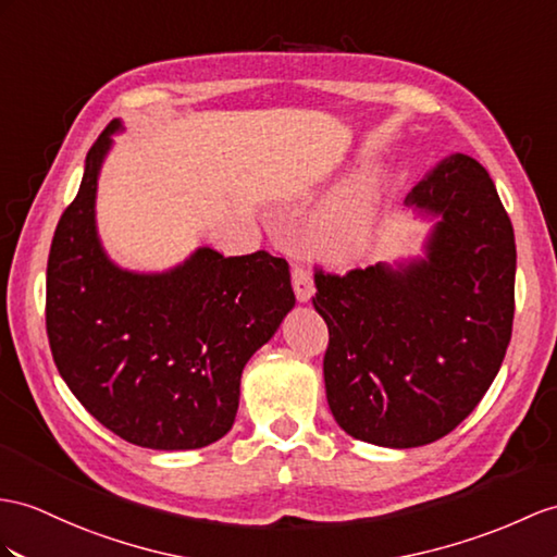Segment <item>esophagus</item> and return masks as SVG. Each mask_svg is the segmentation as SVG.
<instances>
[{
  "label": "esophagus",
  "mask_w": 557,
  "mask_h": 557,
  "mask_svg": "<svg viewBox=\"0 0 557 557\" xmlns=\"http://www.w3.org/2000/svg\"><path fill=\"white\" fill-rule=\"evenodd\" d=\"M290 276H293V288H295L297 300L309 302L311 295H314V281H311L309 269L302 267V264H295L293 271H290Z\"/></svg>",
  "instance_id": "obj_1"
}]
</instances>
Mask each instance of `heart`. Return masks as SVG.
<instances>
[{"label":"heart","mask_w":557,"mask_h":557,"mask_svg":"<svg viewBox=\"0 0 557 557\" xmlns=\"http://www.w3.org/2000/svg\"><path fill=\"white\" fill-rule=\"evenodd\" d=\"M383 202V180L377 170L363 168L343 184L314 224V243L321 252L347 260L357 255L377 220Z\"/></svg>","instance_id":"1"}]
</instances>
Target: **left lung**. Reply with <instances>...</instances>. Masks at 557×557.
I'll list each match as a JSON object with an SVG mask.
<instances>
[{
  "mask_svg": "<svg viewBox=\"0 0 557 557\" xmlns=\"http://www.w3.org/2000/svg\"><path fill=\"white\" fill-rule=\"evenodd\" d=\"M406 206L440 214L428 257L329 274L314 309L331 413L355 440L411 449L463 423L504 363L515 314V236L490 174L456 153Z\"/></svg>",
  "mask_w": 557,
  "mask_h": 557,
  "instance_id": "8db88e82",
  "label": "left lung"
}]
</instances>
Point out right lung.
<instances>
[{
    "mask_svg": "<svg viewBox=\"0 0 557 557\" xmlns=\"http://www.w3.org/2000/svg\"><path fill=\"white\" fill-rule=\"evenodd\" d=\"M113 120L87 153L47 264V335L77 401L146 449H200L234 425L243 366L295 305L283 257L200 248L168 274H132L101 250L94 198Z\"/></svg>",
    "mask_w": 557,
    "mask_h": 557,
    "instance_id": "right-lung-1",
    "label": "right lung"
}]
</instances>
